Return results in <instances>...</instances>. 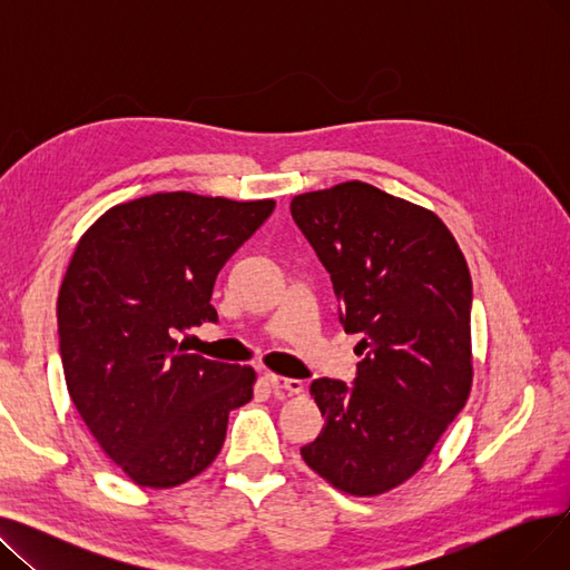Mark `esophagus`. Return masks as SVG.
<instances>
[{
	"instance_id": "34e87169",
	"label": "esophagus",
	"mask_w": 570,
	"mask_h": 570,
	"mask_svg": "<svg viewBox=\"0 0 570 570\" xmlns=\"http://www.w3.org/2000/svg\"><path fill=\"white\" fill-rule=\"evenodd\" d=\"M265 381L275 387L277 393H286V395H297L303 393V381L297 379H286V376H279V374H265Z\"/></svg>"
}]
</instances>
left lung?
<instances>
[{"mask_svg":"<svg viewBox=\"0 0 570 570\" xmlns=\"http://www.w3.org/2000/svg\"><path fill=\"white\" fill-rule=\"evenodd\" d=\"M291 215L331 273L344 331L363 335L353 385L312 383L325 428L301 455L340 492H391L425 464L471 393L464 254L432 209L361 179L293 196Z\"/></svg>","mask_w":570,"mask_h":570,"instance_id":"1","label":"left lung"}]
</instances>
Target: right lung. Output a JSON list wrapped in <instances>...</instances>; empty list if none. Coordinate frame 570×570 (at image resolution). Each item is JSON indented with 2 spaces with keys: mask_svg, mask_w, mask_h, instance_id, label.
Segmentation results:
<instances>
[{
  "mask_svg": "<svg viewBox=\"0 0 570 570\" xmlns=\"http://www.w3.org/2000/svg\"><path fill=\"white\" fill-rule=\"evenodd\" d=\"M275 200L166 191L119 203L89 226L57 295L71 402L104 453L140 488L191 481L219 455L256 372L187 353L175 335L217 321L224 263Z\"/></svg>",
  "mask_w": 570,
  "mask_h": 570,
  "instance_id": "1",
  "label": "right lung"
}]
</instances>
